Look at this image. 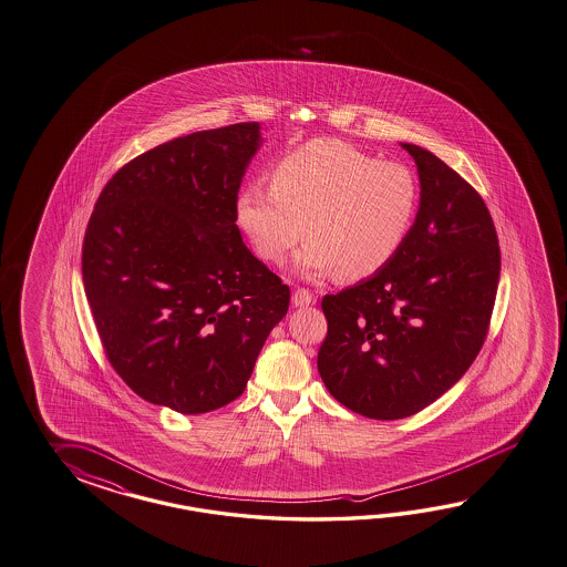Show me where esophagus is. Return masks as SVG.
<instances>
[{
	"mask_svg": "<svg viewBox=\"0 0 567 567\" xmlns=\"http://www.w3.org/2000/svg\"><path fill=\"white\" fill-rule=\"evenodd\" d=\"M316 303V295L307 289H297L292 292V305L295 307H309Z\"/></svg>",
	"mask_w": 567,
	"mask_h": 567,
	"instance_id": "34e87169",
	"label": "esophagus"
}]
</instances>
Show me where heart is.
Segmentation results:
<instances>
[{"label":"heart","mask_w":567,"mask_h":567,"mask_svg":"<svg viewBox=\"0 0 567 567\" xmlns=\"http://www.w3.org/2000/svg\"><path fill=\"white\" fill-rule=\"evenodd\" d=\"M270 186L248 182L235 219L264 262L280 264L303 235L305 277L360 280L383 270L412 234L420 182L401 162L316 138L278 157Z\"/></svg>","instance_id":"obj_1"}]
</instances>
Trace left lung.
Here are the masks:
<instances>
[{
	"label": "left lung",
	"mask_w": 567,
	"mask_h": 567,
	"mask_svg": "<svg viewBox=\"0 0 567 567\" xmlns=\"http://www.w3.org/2000/svg\"><path fill=\"white\" fill-rule=\"evenodd\" d=\"M420 208L383 270L321 299V381L348 410L401 420L429 408L470 369L489 330L499 246L484 198L412 143Z\"/></svg>",
	"instance_id": "obj_1"
}]
</instances>
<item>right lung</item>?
Segmentation results:
<instances>
[{"label":"right lung","mask_w":567,"mask_h":567,"mask_svg":"<svg viewBox=\"0 0 567 567\" xmlns=\"http://www.w3.org/2000/svg\"><path fill=\"white\" fill-rule=\"evenodd\" d=\"M260 125L167 141L100 193L82 248L106 359L138 398L181 414L237 400L290 290L241 241L235 198Z\"/></svg>","instance_id":"add662e5"}]
</instances>
